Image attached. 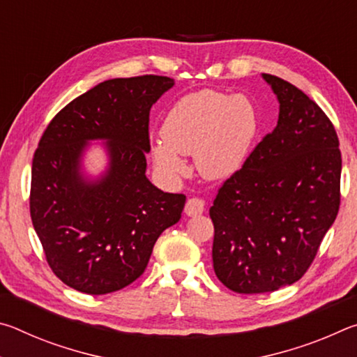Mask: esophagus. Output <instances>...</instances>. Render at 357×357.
<instances>
[{"instance_id":"obj_1","label":"esophagus","mask_w":357,"mask_h":357,"mask_svg":"<svg viewBox=\"0 0 357 357\" xmlns=\"http://www.w3.org/2000/svg\"><path fill=\"white\" fill-rule=\"evenodd\" d=\"M204 211V202L202 200V198H189L185 203V208H184V213L189 215V217H193V215H200L203 214Z\"/></svg>"}]
</instances>
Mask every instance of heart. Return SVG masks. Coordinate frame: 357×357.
Instances as JSON below:
<instances>
[{
  "mask_svg": "<svg viewBox=\"0 0 357 357\" xmlns=\"http://www.w3.org/2000/svg\"><path fill=\"white\" fill-rule=\"evenodd\" d=\"M258 132V113L245 96L202 89L179 99L162 124V140L151 146L155 167L170 178L185 173L183 155L193 154L198 173L225 179L249 155Z\"/></svg>",
  "mask_w": 357,
  "mask_h": 357,
  "instance_id": "obj_1",
  "label": "heart"
}]
</instances>
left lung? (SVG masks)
Returning a JSON list of instances; mask_svg holds the SVG:
<instances>
[{
  "label": "left lung",
  "mask_w": 357,
  "mask_h": 357,
  "mask_svg": "<svg viewBox=\"0 0 357 357\" xmlns=\"http://www.w3.org/2000/svg\"><path fill=\"white\" fill-rule=\"evenodd\" d=\"M263 78L280 104L279 121L209 209L215 275L241 294L298 282L340 206L342 154L331 119L294 84Z\"/></svg>",
  "instance_id": "left-lung-1"
}]
</instances>
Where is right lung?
I'll return each instance as SVG.
<instances>
[{
	"label": "right lung",
	"mask_w": 357,
	"mask_h": 357,
	"mask_svg": "<svg viewBox=\"0 0 357 357\" xmlns=\"http://www.w3.org/2000/svg\"><path fill=\"white\" fill-rule=\"evenodd\" d=\"M170 77L113 78L78 96L50 121L34 153L29 213L47 263L77 291L107 294L146 269L162 231L181 219L183 193L146 178L149 110ZM105 139L107 172L89 180L81 157Z\"/></svg>",
	"instance_id": "right-lung-1"
}]
</instances>
